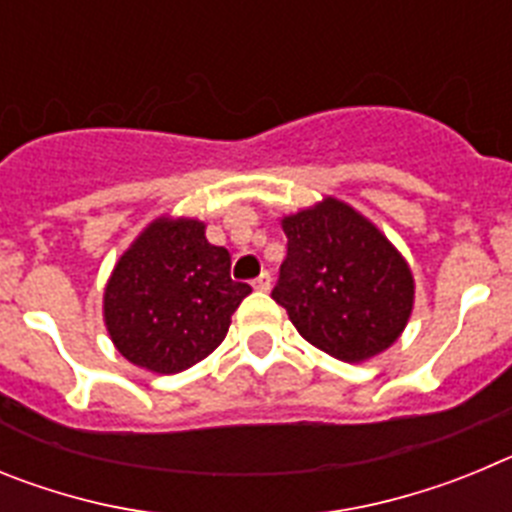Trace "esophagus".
I'll list each match as a JSON object with an SVG mask.
<instances>
[{
	"label": "esophagus",
	"mask_w": 512,
	"mask_h": 512,
	"mask_svg": "<svg viewBox=\"0 0 512 512\" xmlns=\"http://www.w3.org/2000/svg\"><path fill=\"white\" fill-rule=\"evenodd\" d=\"M253 289H259V292H269V289H271V274H269V271H261L259 279H253Z\"/></svg>",
	"instance_id": "34e87169"
}]
</instances>
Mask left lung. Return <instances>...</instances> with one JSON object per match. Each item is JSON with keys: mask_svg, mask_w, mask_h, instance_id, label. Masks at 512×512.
<instances>
[{"mask_svg": "<svg viewBox=\"0 0 512 512\" xmlns=\"http://www.w3.org/2000/svg\"><path fill=\"white\" fill-rule=\"evenodd\" d=\"M287 259L271 297L307 343L361 364L402 336L415 279L395 243L348 202L325 197L279 220Z\"/></svg>", "mask_w": 512, "mask_h": 512, "instance_id": "8db88e82", "label": "left lung"}]
</instances>
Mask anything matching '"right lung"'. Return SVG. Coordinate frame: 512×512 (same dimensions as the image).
<instances>
[{"mask_svg":"<svg viewBox=\"0 0 512 512\" xmlns=\"http://www.w3.org/2000/svg\"><path fill=\"white\" fill-rule=\"evenodd\" d=\"M197 217L161 215L130 243L104 284L102 315L130 364L179 374L225 341L251 287L230 279V253Z\"/></svg>","mask_w":512,"mask_h":512,"instance_id":"add662e5","label":"right lung"}]
</instances>
